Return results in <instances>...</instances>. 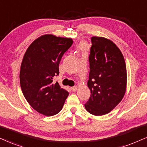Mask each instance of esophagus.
Returning a JSON list of instances; mask_svg holds the SVG:
<instances>
[{"label": "esophagus", "mask_w": 147, "mask_h": 147, "mask_svg": "<svg viewBox=\"0 0 147 147\" xmlns=\"http://www.w3.org/2000/svg\"><path fill=\"white\" fill-rule=\"evenodd\" d=\"M71 90H73V91H76L78 87L77 86H72V87H71Z\"/></svg>", "instance_id": "obj_1"}]
</instances>
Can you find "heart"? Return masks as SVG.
Masks as SVG:
<instances>
[{"mask_svg": "<svg viewBox=\"0 0 147 147\" xmlns=\"http://www.w3.org/2000/svg\"><path fill=\"white\" fill-rule=\"evenodd\" d=\"M84 47H85V46H84V44H82V46H81V48H84Z\"/></svg>", "mask_w": 147, "mask_h": 147, "instance_id": "b5f03b06", "label": "heart"}]
</instances>
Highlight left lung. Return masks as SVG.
<instances>
[{"label":"left lung","instance_id":"left-lung-1","mask_svg":"<svg viewBox=\"0 0 147 147\" xmlns=\"http://www.w3.org/2000/svg\"><path fill=\"white\" fill-rule=\"evenodd\" d=\"M88 87L90 97L85 108L95 116L106 115L123 98L127 88V69L120 49L113 41L92 37Z\"/></svg>","mask_w":147,"mask_h":147}]
</instances>
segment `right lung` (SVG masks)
<instances>
[{
    "label": "right lung",
    "mask_w": 147,
    "mask_h": 147,
    "mask_svg": "<svg viewBox=\"0 0 147 147\" xmlns=\"http://www.w3.org/2000/svg\"><path fill=\"white\" fill-rule=\"evenodd\" d=\"M73 43L71 38L46 34L38 37L27 48L20 72V82L25 99L34 110L47 117L62 110L69 93L53 78L59 74L63 54Z\"/></svg>",
    "instance_id": "add662e5"
}]
</instances>
